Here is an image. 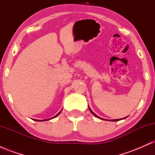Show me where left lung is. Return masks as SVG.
I'll return each mask as SVG.
<instances>
[{
    "instance_id": "8db88e82",
    "label": "left lung",
    "mask_w": 155,
    "mask_h": 155,
    "mask_svg": "<svg viewBox=\"0 0 155 155\" xmlns=\"http://www.w3.org/2000/svg\"><path fill=\"white\" fill-rule=\"evenodd\" d=\"M89 109H90V112H91V113L92 114H93L94 115V116H95V117H97V118H100V117H97V115H96L95 114V113H94V112H92V110L91 109H90V108H89ZM125 118H126V117H125ZM118 120H114L113 121H118Z\"/></svg>"
}]
</instances>
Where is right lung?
Listing matches in <instances>:
<instances>
[{
    "mask_svg": "<svg viewBox=\"0 0 155 155\" xmlns=\"http://www.w3.org/2000/svg\"><path fill=\"white\" fill-rule=\"evenodd\" d=\"M60 112H59V113H58V114H57V115H56V116H54V117H52V118H51V119H53V118H54V117H56L57 116H58V114H60ZM35 121H45V120H35Z\"/></svg>",
    "mask_w": 155,
    "mask_h": 155,
    "instance_id": "add662e5",
    "label": "right lung"
}]
</instances>
